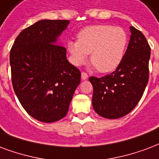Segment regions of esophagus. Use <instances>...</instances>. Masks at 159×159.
Segmentation results:
<instances>
[{"instance_id":"esophagus-1","label":"esophagus","mask_w":159,"mask_h":159,"mask_svg":"<svg viewBox=\"0 0 159 159\" xmlns=\"http://www.w3.org/2000/svg\"><path fill=\"white\" fill-rule=\"evenodd\" d=\"M88 75L87 72H82V80H86V79H88Z\"/></svg>"}]
</instances>
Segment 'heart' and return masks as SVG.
I'll return each instance as SVG.
<instances>
[{
	"label": "heart",
	"instance_id": "heart-1",
	"mask_svg": "<svg viewBox=\"0 0 159 159\" xmlns=\"http://www.w3.org/2000/svg\"><path fill=\"white\" fill-rule=\"evenodd\" d=\"M128 44L126 31L119 26L95 25L77 34V42H69L67 48L75 65H82L90 54L91 63L100 72H110L122 61Z\"/></svg>",
	"mask_w": 159,
	"mask_h": 159
}]
</instances>
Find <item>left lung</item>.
I'll return each mask as SVG.
<instances>
[{"label":"left lung","instance_id":"1","mask_svg":"<svg viewBox=\"0 0 159 159\" xmlns=\"http://www.w3.org/2000/svg\"><path fill=\"white\" fill-rule=\"evenodd\" d=\"M130 31L129 44L116 70L102 77H89L93 108L105 118L128 114L140 101L148 82L150 46L139 30L132 26Z\"/></svg>","mask_w":159,"mask_h":159}]
</instances>
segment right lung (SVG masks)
Wrapping results in <instances>:
<instances>
[{"label":"right lung","instance_id":"right-lung-1","mask_svg":"<svg viewBox=\"0 0 159 159\" xmlns=\"http://www.w3.org/2000/svg\"><path fill=\"white\" fill-rule=\"evenodd\" d=\"M68 20H42L24 29L10 52L13 89L26 112L43 123L68 112L81 71L69 62L66 48L56 44Z\"/></svg>","mask_w":159,"mask_h":159}]
</instances>
